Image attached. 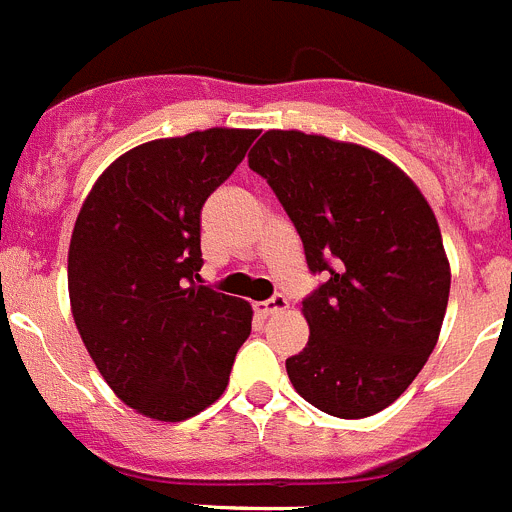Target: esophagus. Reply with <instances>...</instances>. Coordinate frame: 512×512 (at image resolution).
Here are the masks:
<instances>
[{"instance_id": "obj_1", "label": "esophagus", "mask_w": 512, "mask_h": 512, "mask_svg": "<svg viewBox=\"0 0 512 512\" xmlns=\"http://www.w3.org/2000/svg\"><path fill=\"white\" fill-rule=\"evenodd\" d=\"M281 309H287V297H284V294H274V297L266 299V302L256 304V312L264 314V317L281 312Z\"/></svg>"}]
</instances>
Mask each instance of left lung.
I'll list each match as a JSON object with an SVG mask.
<instances>
[{
  "label": "left lung",
  "mask_w": 512,
  "mask_h": 512,
  "mask_svg": "<svg viewBox=\"0 0 512 512\" xmlns=\"http://www.w3.org/2000/svg\"><path fill=\"white\" fill-rule=\"evenodd\" d=\"M322 284L302 299L309 342L287 358L299 396L340 419L391 406L437 345L449 299L442 233L419 187L381 154L266 131L248 154Z\"/></svg>",
  "instance_id": "left-lung-1"
}]
</instances>
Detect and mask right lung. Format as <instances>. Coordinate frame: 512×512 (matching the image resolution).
Instances as JSON below:
<instances>
[{"mask_svg":"<svg viewBox=\"0 0 512 512\" xmlns=\"http://www.w3.org/2000/svg\"><path fill=\"white\" fill-rule=\"evenodd\" d=\"M259 131L208 129L131 149L98 177L68 251L73 320L116 396L182 421L228 386L251 304L200 284V210Z\"/></svg>","mask_w":512,"mask_h":512,"instance_id":"right-lung-1","label":"right lung"}]
</instances>
